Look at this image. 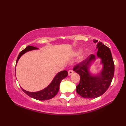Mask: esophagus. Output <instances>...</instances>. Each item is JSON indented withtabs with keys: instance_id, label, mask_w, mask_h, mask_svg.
<instances>
[{
	"instance_id": "1",
	"label": "esophagus",
	"mask_w": 126,
	"mask_h": 126,
	"mask_svg": "<svg viewBox=\"0 0 126 126\" xmlns=\"http://www.w3.org/2000/svg\"><path fill=\"white\" fill-rule=\"evenodd\" d=\"M74 73V71L72 70H69L68 71V75H71V74H73Z\"/></svg>"
}]
</instances>
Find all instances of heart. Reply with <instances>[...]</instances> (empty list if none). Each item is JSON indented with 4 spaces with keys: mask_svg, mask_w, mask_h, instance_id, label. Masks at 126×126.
<instances>
[{
    "mask_svg": "<svg viewBox=\"0 0 126 126\" xmlns=\"http://www.w3.org/2000/svg\"><path fill=\"white\" fill-rule=\"evenodd\" d=\"M81 51H82V49H79V50H76L75 52L74 53V55H75V56H77V55H79V54H80V53H81Z\"/></svg>",
    "mask_w": 126,
    "mask_h": 126,
    "instance_id": "1",
    "label": "heart"
}]
</instances>
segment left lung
Masks as SVG:
<instances>
[{
  "mask_svg": "<svg viewBox=\"0 0 126 126\" xmlns=\"http://www.w3.org/2000/svg\"><path fill=\"white\" fill-rule=\"evenodd\" d=\"M97 43V40L94 39ZM97 56L101 58L103 66L100 75L93 76L89 73L90 63L95 60V56L90 55L82 62L74 66V71L79 74L80 81L76 86V92L84 98L97 97L105 93L111 83L114 75V63L110 49L102 43L97 44Z\"/></svg>",
  "mask_w": 126,
  "mask_h": 126,
  "instance_id": "left-lung-1",
  "label": "left lung"
}]
</instances>
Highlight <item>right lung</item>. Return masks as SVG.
<instances>
[{
  "instance_id": "add662e5",
  "label": "right lung",
  "mask_w": 126,
  "mask_h": 126,
  "mask_svg": "<svg viewBox=\"0 0 126 126\" xmlns=\"http://www.w3.org/2000/svg\"><path fill=\"white\" fill-rule=\"evenodd\" d=\"M38 48L34 47L32 46H28L25 49H24L21 51L19 54L18 58L17 59V62L18 61L19 59L22 56L24 53L29 51L36 50ZM16 69V68H15ZM16 71V69H15ZM68 76V72L66 70H64L61 71L56 75L55 78L52 80V82L48 85V86L45 88L44 89L39 91L37 92H29L28 91L24 90L22 88V90L26 94H27L28 96L31 97H32L34 99L38 100H49L53 98V97L56 95L58 93L59 88H60V84L62 80Z\"/></svg>"
}]
</instances>
